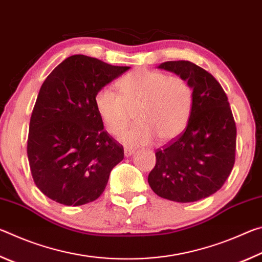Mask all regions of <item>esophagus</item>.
Returning a JSON list of instances; mask_svg holds the SVG:
<instances>
[{"instance_id":"34e87169","label":"esophagus","mask_w":262,"mask_h":262,"mask_svg":"<svg viewBox=\"0 0 262 262\" xmlns=\"http://www.w3.org/2000/svg\"><path fill=\"white\" fill-rule=\"evenodd\" d=\"M123 152H125V156L126 157H129V156H132L133 154L135 152V150L132 149V148H125V149H123Z\"/></svg>"}]
</instances>
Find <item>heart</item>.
Masks as SVG:
<instances>
[{"mask_svg":"<svg viewBox=\"0 0 262 262\" xmlns=\"http://www.w3.org/2000/svg\"><path fill=\"white\" fill-rule=\"evenodd\" d=\"M120 95L104 86L97 92L95 105L104 127L118 135L132 119L137 123L119 136L127 145L149 144L158 137L168 142L187 126L193 105V90L180 76L149 69H136L118 82Z\"/></svg>","mask_w":262,"mask_h":262,"instance_id":"obj_1","label":"heart"}]
</instances>
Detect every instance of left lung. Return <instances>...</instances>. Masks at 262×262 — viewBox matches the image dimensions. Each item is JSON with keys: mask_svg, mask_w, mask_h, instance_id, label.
<instances>
[{"mask_svg": "<svg viewBox=\"0 0 262 262\" xmlns=\"http://www.w3.org/2000/svg\"><path fill=\"white\" fill-rule=\"evenodd\" d=\"M158 68L189 83L193 105L186 130L157 149L148 183L171 201L206 199L223 186L236 157L237 129L228 97L215 77L193 62L167 61Z\"/></svg>", "mask_w": 262, "mask_h": 262, "instance_id": "8db88e82", "label": "left lung"}]
</instances>
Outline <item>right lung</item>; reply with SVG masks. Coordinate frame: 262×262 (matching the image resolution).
Segmentation results:
<instances>
[{
	"label": "right lung",
	"instance_id": "1",
	"mask_svg": "<svg viewBox=\"0 0 262 262\" xmlns=\"http://www.w3.org/2000/svg\"><path fill=\"white\" fill-rule=\"evenodd\" d=\"M129 68L77 54L42 83L30 120L28 158L35 186L53 201L97 200L123 159L122 145L104 130L95 97Z\"/></svg>",
	"mask_w": 262,
	"mask_h": 262
}]
</instances>
